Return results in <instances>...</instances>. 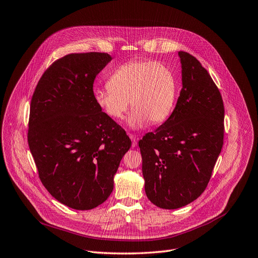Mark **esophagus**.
Here are the masks:
<instances>
[{"instance_id":"obj_1","label":"esophagus","mask_w":258,"mask_h":258,"mask_svg":"<svg viewBox=\"0 0 258 258\" xmlns=\"http://www.w3.org/2000/svg\"><path fill=\"white\" fill-rule=\"evenodd\" d=\"M128 136H130V138H131V140H132V147L135 148L136 145H137V141H138L137 136L134 135V134H128Z\"/></svg>"}]
</instances>
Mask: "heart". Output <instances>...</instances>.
Returning <instances> with one entry per match:
<instances>
[{
    "label": "heart",
    "mask_w": 258,
    "mask_h": 258,
    "mask_svg": "<svg viewBox=\"0 0 258 258\" xmlns=\"http://www.w3.org/2000/svg\"><path fill=\"white\" fill-rule=\"evenodd\" d=\"M177 80L169 66L150 60H135L120 65L110 75L107 87L96 89L97 106L110 119L119 120L131 102L132 127L163 122L172 113Z\"/></svg>",
    "instance_id": "1"
}]
</instances>
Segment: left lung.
Returning a JSON list of instances; mask_svg holds the SVG:
<instances>
[{"instance_id": "1", "label": "left lung", "mask_w": 258, "mask_h": 258, "mask_svg": "<svg viewBox=\"0 0 258 258\" xmlns=\"http://www.w3.org/2000/svg\"><path fill=\"white\" fill-rule=\"evenodd\" d=\"M182 88L171 116L139 140L145 193L151 203L174 210L197 199L210 181L223 145L225 106L201 63L178 51Z\"/></svg>"}]
</instances>
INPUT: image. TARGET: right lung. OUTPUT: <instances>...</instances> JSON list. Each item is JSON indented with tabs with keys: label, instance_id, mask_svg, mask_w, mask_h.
<instances>
[{
	"label": "right lung",
	"instance_id": "obj_1",
	"mask_svg": "<svg viewBox=\"0 0 258 258\" xmlns=\"http://www.w3.org/2000/svg\"><path fill=\"white\" fill-rule=\"evenodd\" d=\"M111 57L70 53L44 72L30 102L27 140L41 182L61 204L92 210L114 188L132 141L94 99V81Z\"/></svg>",
	"mask_w": 258,
	"mask_h": 258
}]
</instances>
